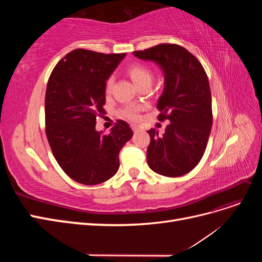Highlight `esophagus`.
I'll return each instance as SVG.
<instances>
[{"label":"esophagus","instance_id":"obj_1","mask_svg":"<svg viewBox=\"0 0 262 262\" xmlns=\"http://www.w3.org/2000/svg\"><path fill=\"white\" fill-rule=\"evenodd\" d=\"M131 129H132L134 132H137V131H139V126H138L137 124L132 123V124H131Z\"/></svg>","mask_w":262,"mask_h":262}]
</instances>
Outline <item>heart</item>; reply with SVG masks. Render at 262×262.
Segmentation results:
<instances>
[{"label": "heart", "mask_w": 262, "mask_h": 262, "mask_svg": "<svg viewBox=\"0 0 262 262\" xmlns=\"http://www.w3.org/2000/svg\"><path fill=\"white\" fill-rule=\"evenodd\" d=\"M126 73H128L132 82L138 87H141L143 85H150L153 80L152 71L143 64H139V63L129 67L128 70H126ZM113 85H114V78L110 77L108 78L105 85L106 94H109L112 92ZM140 109L141 108L137 105H128L120 110V115L126 119H129V120H133V121L138 120Z\"/></svg>", "instance_id": "obj_1"}]
</instances>
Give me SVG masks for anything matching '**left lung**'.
<instances>
[{
	"instance_id": "8db88e82",
	"label": "left lung",
	"mask_w": 262,
	"mask_h": 262,
	"mask_svg": "<svg viewBox=\"0 0 262 262\" xmlns=\"http://www.w3.org/2000/svg\"><path fill=\"white\" fill-rule=\"evenodd\" d=\"M134 57L155 62L164 73L158 120H169L163 136L155 129L146 152L148 167L166 177H180L199 164L212 128V99L207 73L193 54L178 45L162 43Z\"/></svg>"
}]
</instances>
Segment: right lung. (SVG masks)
Segmentation results:
<instances>
[{
  "mask_svg": "<svg viewBox=\"0 0 262 262\" xmlns=\"http://www.w3.org/2000/svg\"><path fill=\"white\" fill-rule=\"evenodd\" d=\"M124 57L73 50L59 61L47 84V139L60 167L80 184L98 185L115 176L119 153L133 136L123 120L109 134L95 128L96 117L104 112L106 82Z\"/></svg>",
  "mask_w": 262,
  "mask_h": 262,
  "instance_id": "obj_1",
  "label": "right lung"
}]
</instances>
